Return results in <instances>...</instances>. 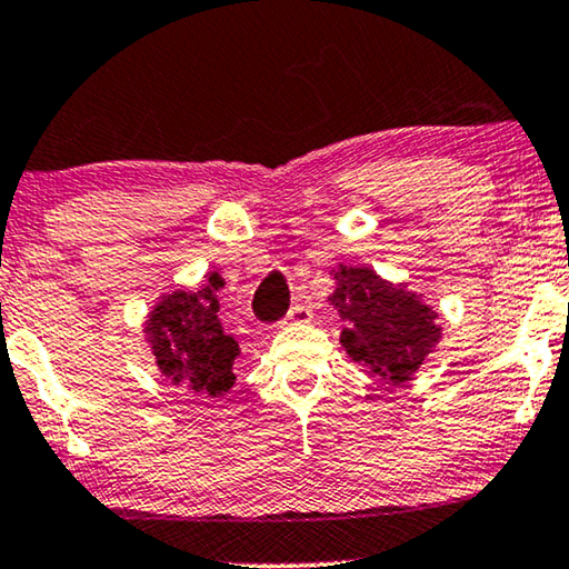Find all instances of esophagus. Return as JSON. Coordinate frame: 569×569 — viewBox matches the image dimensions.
Returning a JSON list of instances; mask_svg holds the SVG:
<instances>
[{"label":"esophagus","instance_id":"34e87169","mask_svg":"<svg viewBox=\"0 0 569 569\" xmlns=\"http://www.w3.org/2000/svg\"><path fill=\"white\" fill-rule=\"evenodd\" d=\"M310 318H313V313H310V308L306 306V302H298V306L290 308V313H287L284 323H308Z\"/></svg>","mask_w":569,"mask_h":569}]
</instances>
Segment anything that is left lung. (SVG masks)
Instances as JSON below:
<instances>
[{
  "instance_id": "8db88e82",
  "label": "left lung",
  "mask_w": 569,
  "mask_h": 569,
  "mask_svg": "<svg viewBox=\"0 0 569 569\" xmlns=\"http://www.w3.org/2000/svg\"><path fill=\"white\" fill-rule=\"evenodd\" d=\"M333 279L337 290L329 302L347 323L341 331L347 355L388 383L409 380L438 345V313L417 292L386 282L368 267L339 263Z\"/></svg>"
}]
</instances>
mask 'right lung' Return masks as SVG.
<instances>
[{"instance_id": "obj_1", "label": "right lung", "mask_w": 569, "mask_h": 569, "mask_svg": "<svg viewBox=\"0 0 569 569\" xmlns=\"http://www.w3.org/2000/svg\"><path fill=\"white\" fill-rule=\"evenodd\" d=\"M220 287H224L222 277L212 271L201 290L166 295L147 318L144 329L162 376L212 399L236 383L232 362L238 357V341L222 331L217 318Z\"/></svg>"}]
</instances>
